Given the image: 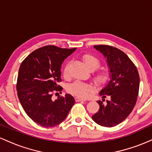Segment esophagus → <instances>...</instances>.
I'll use <instances>...</instances> for the list:
<instances>
[{
  "label": "esophagus",
  "mask_w": 152,
  "mask_h": 152,
  "mask_svg": "<svg viewBox=\"0 0 152 152\" xmlns=\"http://www.w3.org/2000/svg\"><path fill=\"white\" fill-rule=\"evenodd\" d=\"M75 99H76V102H85V101H86V100H85V99L80 98V97H76V98H75Z\"/></svg>",
  "instance_id": "esophagus-1"
}]
</instances>
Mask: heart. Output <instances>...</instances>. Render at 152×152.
Returning a JSON list of instances; mask_svg holds the SVG:
<instances>
[{"instance_id":"obj_1","label":"heart","mask_w":152,"mask_h":152,"mask_svg":"<svg viewBox=\"0 0 152 152\" xmlns=\"http://www.w3.org/2000/svg\"><path fill=\"white\" fill-rule=\"evenodd\" d=\"M82 61L85 66L91 71H94L97 69L101 65L100 61L96 57L91 54H84L82 56ZM69 67H70V63L66 64L64 69V76H68L69 74ZM110 72L108 69H102L97 71L94 74V80L98 84L102 85L106 83L109 79ZM68 91L71 94L77 96L81 98H87L94 91V87L88 83H82L80 81H76L71 83L68 88Z\"/></svg>"}]
</instances>
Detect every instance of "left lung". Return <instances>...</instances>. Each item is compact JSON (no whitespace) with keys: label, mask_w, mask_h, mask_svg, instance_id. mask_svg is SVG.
<instances>
[{"label":"left lung","mask_w":152,"mask_h":152,"mask_svg":"<svg viewBox=\"0 0 152 152\" xmlns=\"http://www.w3.org/2000/svg\"><path fill=\"white\" fill-rule=\"evenodd\" d=\"M94 47L106 58L111 80L99 93L102 101L106 95L110 100L106 104L97 102L99 109L92 119L100 126L113 127L124 121L135 106L140 81L139 72L128 56L117 48L107 45Z\"/></svg>","instance_id":"left-lung-1"}]
</instances>
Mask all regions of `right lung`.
<instances>
[{"instance_id":"obj_1","label":"right lung","mask_w":152,"mask_h":152,"mask_svg":"<svg viewBox=\"0 0 152 152\" xmlns=\"http://www.w3.org/2000/svg\"><path fill=\"white\" fill-rule=\"evenodd\" d=\"M76 48L46 46L35 50L23 61L19 68L16 88L26 114L43 127H53L65 119L75 104L71 94L52 100L53 93L61 91L63 61Z\"/></svg>"}]
</instances>
